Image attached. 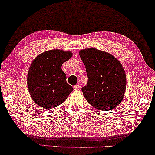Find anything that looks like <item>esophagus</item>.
<instances>
[{"label": "esophagus", "mask_w": 155, "mask_h": 155, "mask_svg": "<svg viewBox=\"0 0 155 155\" xmlns=\"http://www.w3.org/2000/svg\"><path fill=\"white\" fill-rule=\"evenodd\" d=\"M80 89V85H75L73 87V89L75 90V91H78V90H79Z\"/></svg>", "instance_id": "1"}]
</instances>
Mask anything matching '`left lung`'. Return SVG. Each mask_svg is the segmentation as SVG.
<instances>
[{
	"label": "left lung",
	"mask_w": 155,
	"mask_h": 155,
	"mask_svg": "<svg viewBox=\"0 0 155 155\" xmlns=\"http://www.w3.org/2000/svg\"><path fill=\"white\" fill-rule=\"evenodd\" d=\"M79 54L88 76L82 91L87 102L95 109L110 111L124 97L126 75L122 64L112 54L96 48L81 50Z\"/></svg>",
	"instance_id": "1"
}]
</instances>
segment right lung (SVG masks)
<instances>
[{"label": "right lung", "instance_id": "add662e5", "mask_svg": "<svg viewBox=\"0 0 155 155\" xmlns=\"http://www.w3.org/2000/svg\"><path fill=\"white\" fill-rule=\"evenodd\" d=\"M72 56L71 51L53 49L39 54L32 61L28 70L27 84L30 96L37 105L53 109L69 96L73 87L66 82L61 66Z\"/></svg>", "mask_w": 155, "mask_h": 155}]
</instances>
